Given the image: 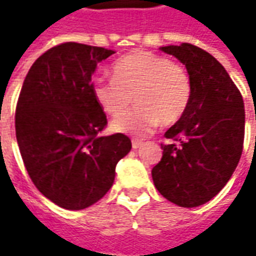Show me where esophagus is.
Wrapping results in <instances>:
<instances>
[{"instance_id": "34e87169", "label": "esophagus", "mask_w": 256, "mask_h": 256, "mask_svg": "<svg viewBox=\"0 0 256 256\" xmlns=\"http://www.w3.org/2000/svg\"><path fill=\"white\" fill-rule=\"evenodd\" d=\"M144 145L142 141H138V140H132V148L134 150H138V148H141Z\"/></svg>"}]
</instances>
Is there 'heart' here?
I'll use <instances>...</instances> for the list:
<instances>
[{
    "label": "heart",
    "instance_id": "b5f03b06",
    "mask_svg": "<svg viewBox=\"0 0 256 256\" xmlns=\"http://www.w3.org/2000/svg\"><path fill=\"white\" fill-rule=\"evenodd\" d=\"M112 80L94 84V98L104 112L118 116L132 102L137 106L114 120L115 132L146 136L162 122L171 125L186 112L191 100V82L186 71L166 56L150 51H134L116 60Z\"/></svg>",
    "mask_w": 256,
    "mask_h": 256
}]
</instances>
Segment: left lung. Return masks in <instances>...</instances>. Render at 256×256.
Masks as SVG:
<instances>
[{
    "label": "left lung",
    "mask_w": 256,
    "mask_h": 256,
    "mask_svg": "<svg viewBox=\"0 0 256 256\" xmlns=\"http://www.w3.org/2000/svg\"><path fill=\"white\" fill-rule=\"evenodd\" d=\"M185 65L191 100L186 112L165 132L152 168L155 188L182 208L200 206L221 191L240 162L245 132L244 100L226 70L195 45L161 46Z\"/></svg>",
    "instance_id": "obj_1"
}]
</instances>
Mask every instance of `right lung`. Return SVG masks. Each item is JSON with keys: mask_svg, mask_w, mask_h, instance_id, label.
Returning <instances> with one entry per match:
<instances>
[{"mask_svg": "<svg viewBox=\"0 0 256 256\" xmlns=\"http://www.w3.org/2000/svg\"><path fill=\"white\" fill-rule=\"evenodd\" d=\"M112 54L78 42L56 45L32 64L21 88L15 134L25 168L38 191L65 210L100 201L132 146L124 134L101 136L106 115L91 76Z\"/></svg>", "mask_w": 256, "mask_h": 256, "instance_id": "add662e5", "label": "right lung"}]
</instances>
